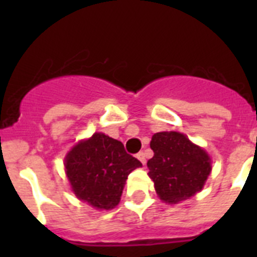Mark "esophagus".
<instances>
[{"label": "esophagus", "instance_id": "esophagus-1", "mask_svg": "<svg viewBox=\"0 0 257 257\" xmlns=\"http://www.w3.org/2000/svg\"><path fill=\"white\" fill-rule=\"evenodd\" d=\"M136 158H138V160H139L143 165H145V162H147V160H145L144 152H139V153L136 154Z\"/></svg>", "mask_w": 257, "mask_h": 257}]
</instances>
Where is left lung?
Returning a JSON list of instances; mask_svg holds the SVG:
<instances>
[{
	"instance_id": "1",
	"label": "left lung",
	"mask_w": 257,
	"mask_h": 257,
	"mask_svg": "<svg viewBox=\"0 0 257 257\" xmlns=\"http://www.w3.org/2000/svg\"><path fill=\"white\" fill-rule=\"evenodd\" d=\"M151 148L148 175L161 201L175 205L202 190L212 169L205 149L176 131L154 134Z\"/></svg>"
}]
</instances>
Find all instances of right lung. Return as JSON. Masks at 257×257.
<instances>
[{"instance_id": "1", "label": "right lung", "mask_w": 257, "mask_h": 257, "mask_svg": "<svg viewBox=\"0 0 257 257\" xmlns=\"http://www.w3.org/2000/svg\"><path fill=\"white\" fill-rule=\"evenodd\" d=\"M64 166L77 198L97 210H112L119 203L127 176L142 162L127 154L121 142L95 133L68 152Z\"/></svg>"}]
</instances>
